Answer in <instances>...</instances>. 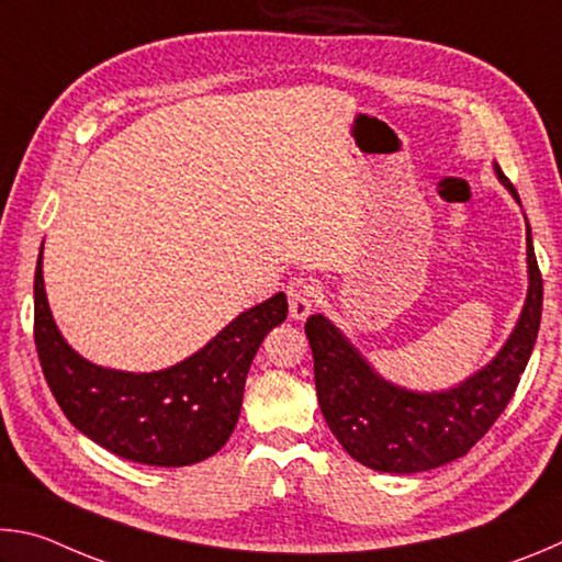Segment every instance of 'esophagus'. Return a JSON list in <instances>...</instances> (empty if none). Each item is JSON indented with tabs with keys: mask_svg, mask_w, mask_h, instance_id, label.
I'll use <instances>...</instances> for the list:
<instances>
[{
	"mask_svg": "<svg viewBox=\"0 0 562 562\" xmlns=\"http://www.w3.org/2000/svg\"><path fill=\"white\" fill-rule=\"evenodd\" d=\"M317 284L307 278H294L288 284V300H290V315L294 322H302L310 317L312 307L317 304Z\"/></svg>",
	"mask_w": 562,
	"mask_h": 562,
	"instance_id": "obj_1",
	"label": "esophagus"
}]
</instances>
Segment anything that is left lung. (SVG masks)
Instances as JSON below:
<instances>
[{"label": "left lung", "mask_w": 562, "mask_h": 562, "mask_svg": "<svg viewBox=\"0 0 562 562\" xmlns=\"http://www.w3.org/2000/svg\"><path fill=\"white\" fill-rule=\"evenodd\" d=\"M493 173L520 205L516 188L496 160ZM526 265V302L508 339L463 382L436 392L389 382L327 315L319 312L307 319L304 331L315 359L322 416L351 459L382 473L431 471L469 453L496 424L526 372L543 312V278L532 250L528 217Z\"/></svg>", "instance_id": "left-lung-1"}]
</instances>
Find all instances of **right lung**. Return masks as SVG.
<instances>
[{
	"mask_svg": "<svg viewBox=\"0 0 562 562\" xmlns=\"http://www.w3.org/2000/svg\"><path fill=\"white\" fill-rule=\"evenodd\" d=\"M288 319L284 292L245 310L193 355L156 372H123L81 357L56 327L40 252L34 341L56 404L93 443L126 461L178 469L211 459L240 418L245 379L262 339Z\"/></svg>",
	"mask_w": 562,
	"mask_h": 562,
	"instance_id": "obj_1",
	"label": "right lung"
}]
</instances>
